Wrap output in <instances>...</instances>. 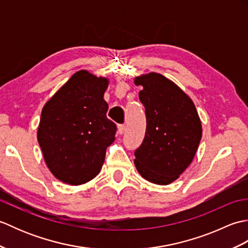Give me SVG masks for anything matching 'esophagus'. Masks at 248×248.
<instances>
[{"label": "esophagus", "instance_id": "34e87169", "mask_svg": "<svg viewBox=\"0 0 248 248\" xmlns=\"http://www.w3.org/2000/svg\"><path fill=\"white\" fill-rule=\"evenodd\" d=\"M125 132V125L124 124H119L118 125V133L124 134Z\"/></svg>", "mask_w": 248, "mask_h": 248}]
</instances>
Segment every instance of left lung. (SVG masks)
I'll list each match as a JSON object with an SVG mask.
<instances>
[{"instance_id":"8db88e82","label":"left lung","mask_w":248,"mask_h":248,"mask_svg":"<svg viewBox=\"0 0 248 248\" xmlns=\"http://www.w3.org/2000/svg\"><path fill=\"white\" fill-rule=\"evenodd\" d=\"M134 83L143 87L139 96L147 119L134 164L146 180L166 186L192 163L202 140V121L192 99L164 76L150 72L136 77Z\"/></svg>"}]
</instances>
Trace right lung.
<instances>
[{"mask_svg": "<svg viewBox=\"0 0 248 248\" xmlns=\"http://www.w3.org/2000/svg\"><path fill=\"white\" fill-rule=\"evenodd\" d=\"M107 78L76 72L41 110L37 140L45 162L62 182L80 186L100 172L116 124L107 117Z\"/></svg>", "mask_w": 248, "mask_h": 248, "instance_id": "right-lung-1", "label": "right lung"}]
</instances>
